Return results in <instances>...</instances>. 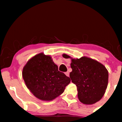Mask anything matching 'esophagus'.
Returning <instances> with one entry per match:
<instances>
[{"instance_id":"esophagus-1","label":"esophagus","mask_w":122,"mask_h":122,"mask_svg":"<svg viewBox=\"0 0 122 122\" xmlns=\"http://www.w3.org/2000/svg\"><path fill=\"white\" fill-rule=\"evenodd\" d=\"M65 74L67 77H69V71H66V72H65Z\"/></svg>"}]
</instances>
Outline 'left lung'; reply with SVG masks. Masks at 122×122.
<instances>
[{"label":"left lung","instance_id":"left-lung-1","mask_svg":"<svg viewBox=\"0 0 122 122\" xmlns=\"http://www.w3.org/2000/svg\"><path fill=\"white\" fill-rule=\"evenodd\" d=\"M65 58H70L65 54ZM70 73L71 82L77 87L78 97L82 103L92 105L105 94L108 84V73L104 65L92 58L82 57L72 59Z\"/></svg>","mask_w":122,"mask_h":122}]
</instances>
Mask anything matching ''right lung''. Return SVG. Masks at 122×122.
<instances>
[{
	"mask_svg": "<svg viewBox=\"0 0 122 122\" xmlns=\"http://www.w3.org/2000/svg\"><path fill=\"white\" fill-rule=\"evenodd\" d=\"M22 74L31 93L43 101H51L61 94L70 82L69 77L58 71L51 57L42 53L28 61Z\"/></svg>",
	"mask_w": 122,
	"mask_h": 122,
	"instance_id": "add662e5",
	"label": "right lung"
}]
</instances>
